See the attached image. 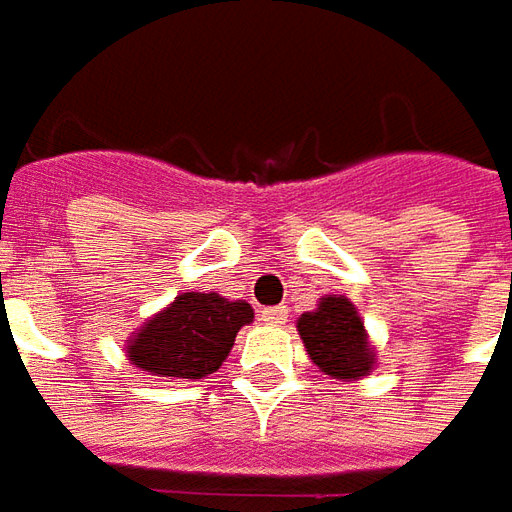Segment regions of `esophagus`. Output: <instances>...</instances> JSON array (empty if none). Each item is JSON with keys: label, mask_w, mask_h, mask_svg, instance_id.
Returning a JSON list of instances; mask_svg holds the SVG:
<instances>
[{"label": "esophagus", "mask_w": 512, "mask_h": 512, "mask_svg": "<svg viewBox=\"0 0 512 512\" xmlns=\"http://www.w3.org/2000/svg\"><path fill=\"white\" fill-rule=\"evenodd\" d=\"M259 318H262L264 324H270V327H281L287 321V307H264Z\"/></svg>", "instance_id": "esophagus-1"}]
</instances>
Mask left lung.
<instances>
[{
	"label": "left lung",
	"mask_w": 512,
	"mask_h": 512,
	"mask_svg": "<svg viewBox=\"0 0 512 512\" xmlns=\"http://www.w3.org/2000/svg\"><path fill=\"white\" fill-rule=\"evenodd\" d=\"M296 327L312 363L332 380H360L377 366V349L358 307L346 296H324L315 310L298 318Z\"/></svg>",
	"instance_id": "8db88e82"
}]
</instances>
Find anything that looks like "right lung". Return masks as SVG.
Instances as JSON below:
<instances>
[{"label": "right lung", "mask_w": 512, "mask_h": 512, "mask_svg": "<svg viewBox=\"0 0 512 512\" xmlns=\"http://www.w3.org/2000/svg\"><path fill=\"white\" fill-rule=\"evenodd\" d=\"M253 321L248 301L219 293H180L129 335L126 358L143 375L200 380L228 358L236 332Z\"/></svg>", "instance_id": "obj_1"}]
</instances>
